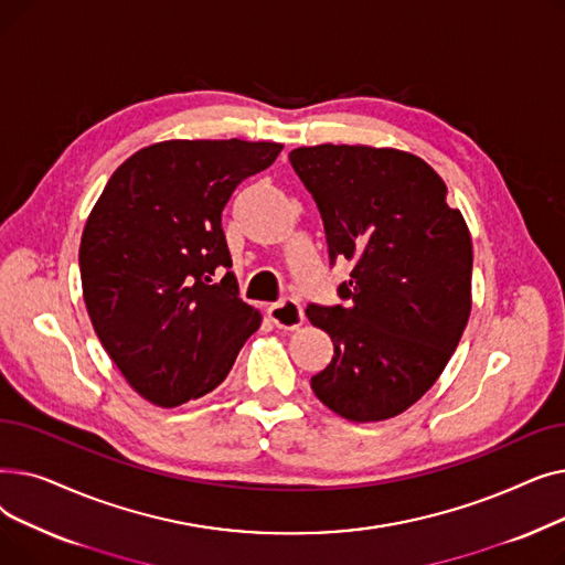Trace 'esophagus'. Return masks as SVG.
I'll list each match as a JSON object with an SVG mask.
<instances>
[{
	"label": "esophagus",
	"instance_id": "34e87169",
	"mask_svg": "<svg viewBox=\"0 0 565 565\" xmlns=\"http://www.w3.org/2000/svg\"><path fill=\"white\" fill-rule=\"evenodd\" d=\"M267 316H270V320L277 324L279 330H298L305 320V311H302L300 302H295L290 298L270 305Z\"/></svg>",
	"mask_w": 565,
	"mask_h": 565
}]
</instances>
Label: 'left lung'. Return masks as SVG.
I'll use <instances>...</instances> for the list:
<instances>
[{
	"mask_svg": "<svg viewBox=\"0 0 565 565\" xmlns=\"http://www.w3.org/2000/svg\"><path fill=\"white\" fill-rule=\"evenodd\" d=\"M313 196L330 265L352 263L341 305H309L334 358L313 394L348 422H384L417 403L451 360L471 309V237L447 185L417 156L302 146L288 156Z\"/></svg>",
	"mask_w": 565,
	"mask_h": 565,
	"instance_id": "8db88e82",
	"label": "left lung"
}]
</instances>
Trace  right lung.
I'll use <instances>...</instances> for the list:
<instances>
[{
    "mask_svg": "<svg viewBox=\"0 0 565 565\" xmlns=\"http://www.w3.org/2000/svg\"><path fill=\"white\" fill-rule=\"evenodd\" d=\"M275 141L173 139L118 167L86 220L79 273L86 311L130 387L162 407L213 392L258 330L237 298L222 211Z\"/></svg>",
    "mask_w": 565,
    "mask_h": 565,
    "instance_id": "right-lung-1",
    "label": "right lung"
}]
</instances>
